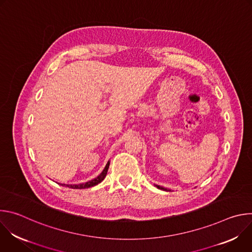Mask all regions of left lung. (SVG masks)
Returning a JSON list of instances; mask_svg holds the SVG:
<instances>
[{"instance_id":"1","label":"left lung","mask_w":252,"mask_h":252,"mask_svg":"<svg viewBox=\"0 0 252 252\" xmlns=\"http://www.w3.org/2000/svg\"><path fill=\"white\" fill-rule=\"evenodd\" d=\"M158 189H162V190H165V191H170V189H165V188H162V187H159V186H156Z\"/></svg>"}]
</instances>
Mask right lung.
I'll use <instances>...</instances> for the list:
<instances>
[{
  "mask_svg": "<svg viewBox=\"0 0 252 252\" xmlns=\"http://www.w3.org/2000/svg\"><path fill=\"white\" fill-rule=\"evenodd\" d=\"M109 166H110V161H107L105 167L103 168V170L101 171V173L98 176H96L95 178H94V179H92V181L87 182L85 184H79V185H64V184H63L61 186L65 187V188H69V189H89V188L94 187V186L98 185L99 183H101L103 181L105 175H106L107 169H109Z\"/></svg>",
  "mask_w": 252,
  "mask_h": 252,
  "instance_id": "obj_1",
  "label": "right lung"
}]
</instances>
